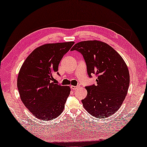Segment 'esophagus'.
Returning <instances> with one entry per match:
<instances>
[{
  "instance_id": "obj_1",
  "label": "esophagus",
  "mask_w": 147,
  "mask_h": 147,
  "mask_svg": "<svg viewBox=\"0 0 147 147\" xmlns=\"http://www.w3.org/2000/svg\"><path fill=\"white\" fill-rule=\"evenodd\" d=\"M78 87H79V86H71V88L73 90H76L78 89Z\"/></svg>"
}]
</instances>
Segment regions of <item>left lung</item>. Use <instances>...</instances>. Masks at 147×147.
<instances>
[{
  "label": "left lung",
  "mask_w": 147,
  "mask_h": 147,
  "mask_svg": "<svg viewBox=\"0 0 147 147\" xmlns=\"http://www.w3.org/2000/svg\"><path fill=\"white\" fill-rule=\"evenodd\" d=\"M82 53L90 77L97 76V84L86 86L87 96L82 100L91 115L105 118L118 111L129 85L127 65L115 49L103 42L86 40L74 44L71 51Z\"/></svg>",
  "instance_id": "obj_1"
}]
</instances>
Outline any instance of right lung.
I'll use <instances>...</instances> for the list:
<instances>
[{
	"label": "right lung",
	"mask_w": 147,
	"mask_h": 147,
	"mask_svg": "<svg viewBox=\"0 0 147 147\" xmlns=\"http://www.w3.org/2000/svg\"><path fill=\"white\" fill-rule=\"evenodd\" d=\"M74 44L67 42L42 45L30 53L21 67L17 81L20 98L38 119L52 120L63 111L71 88L53 82V75Z\"/></svg>",
	"instance_id": "1"
}]
</instances>
